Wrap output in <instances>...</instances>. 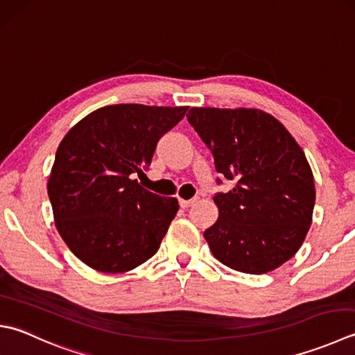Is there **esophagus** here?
<instances>
[{
	"instance_id": "34e87169",
	"label": "esophagus",
	"mask_w": 355,
	"mask_h": 355,
	"mask_svg": "<svg viewBox=\"0 0 355 355\" xmlns=\"http://www.w3.org/2000/svg\"><path fill=\"white\" fill-rule=\"evenodd\" d=\"M196 201H197V198H191V200H180V206H182L183 209H186V207L192 206L193 203H196Z\"/></svg>"
}]
</instances>
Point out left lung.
<instances>
[{"instance_id": "left-lung-1", "label": "left lung", "mask_w": 355, "mask_h": 355, "mask_svg": "<svg viewBox=\"0 0 355 355\" xmlns=\"http://www.w3.org/2000/svg\"><path fill=\"white\" fill-rule=\"evenodd\" d=\"M187 121L212 152L217 172L235 182L214 197L218 220L205 231L214 257L246 274L282 266L300 249L315 205L304 152L259 109L192 107Z\"/></svg>"}]
</instances>
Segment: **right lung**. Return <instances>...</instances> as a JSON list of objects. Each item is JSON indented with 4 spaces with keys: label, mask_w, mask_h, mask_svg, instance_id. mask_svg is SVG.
<instances>
[{
    "label": "right lung",
    "mask_w": 355,
    "mask_h": 355,
    "mask_svg": "<svg viewBox=\"0 0 355 355\" xmlns=\"http://www.w3.org/2000/svg\"><path fill=\"white\" fill-rule=\"evenodd\" d=\"M187 107L112 104L94 110L58 146L47 183L55 226L87 266L120 274L154 255L178 211L140 186L157 143Z\"/></svg>",
    "instance_id": "1"
}]
</instances>
